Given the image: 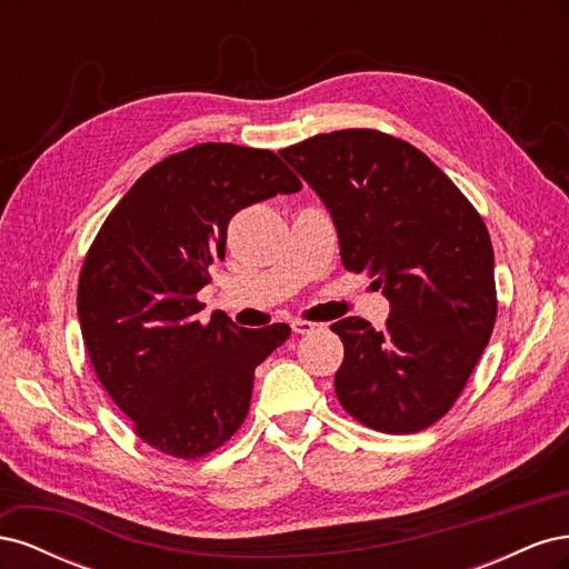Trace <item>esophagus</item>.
<instances>
[{
	"label": "esophagus",
	"mask_w": 569,
	"mask_h": 569,
	"mask_svg": "<svg viewBox=\"0 0 569 569\" xmlns=\"http://www.w3.org/2000/svg\"><path fill=\"white\" fill-rule=\"evenodd\" d=\"M316 322H308V320H291V330H295L297 335H308L316 330Z\"/></svg>",
	"instance_id": "esophagus-1"
}]
</instances>
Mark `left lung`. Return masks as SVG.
<instances>
[{
  "mask_svg": "<svg viewBox=\"0 0 569 569\" xmlns=\"http://www.w3.org/2000/svg\"><path fill=\"white\" fill-rule=\"evenodd\" d=\"M313 187L341 263L389 299L385 330L343 318L335 391L377 432L412 435L456 403L496 322L493 247L485 220L420 149L377 130L316 134L280 151Z\"/></svg>",
  "mask_w": 569,
  "mask_h": 569,
  "instance_id": "8db88e82",
  "label": "left lung"
}]
</instances>
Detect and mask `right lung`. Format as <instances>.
I'll list each match as a JSON object with an SVG mask.
<instances>
[{"label":"right lung","instance_id":"add662e5","mask_svg":"<svg viewBox=\"0 0 569 569\" xmlns=\"http://www.w3.org/2000/svg\"><path fill=\"white\" fill-rule=\"evenodd\" d=\"M299 178L268 149L206 142L137 180L101 226L78 282L84 349L101 387L153 449L216 451L242 427L253 370L289 339V325H201L199 289L226 258L230 218Z\"/></svg>","mask_w":569,"mask_h":569}]
</instances>
